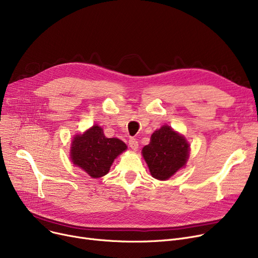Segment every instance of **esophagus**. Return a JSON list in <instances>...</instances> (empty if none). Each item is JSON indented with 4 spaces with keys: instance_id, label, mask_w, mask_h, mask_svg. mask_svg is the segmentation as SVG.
<instances>
[{
    "instance_id": "1",
    "label": "esophagus",
    "mask_w": 258,
    "mask_h": 258,
    "mask_svg": "<svg viewBox=\"0 0 258 258\" xmlns=\"http://www.w3.org/2000/svg\"><path fill=\"white\" fill-rule=\"evenodd\" d=\"M128 145H130V147L132 148L133 151H137V150H138V147H139V143H138V141H137L136 139H134V138L130 139V141H128Z\"/></svg>"
}]
</instances>
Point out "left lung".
Listing matches in <instances>:
<instances>
[{
    "instance_id": "8db88e82",
    "label": "left lung",
    "mask_w": 258,
    "mask_h": 258,
    "mask_svg": "<svg viewBox=\"0 0 258 258\" xmlns=\"http://www.w3.org/2000/svg\"><path fill=\"white\" fill-rule=\"evenodd\" d=\"M142 156L153 177L165 181L185 166L189 144L182 135L163 125L154 132L150 144L143 147Z\"/></svg>"
}]
</instances>
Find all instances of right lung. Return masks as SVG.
I'll list each match as a JSON object with an SVG mask.
<instances>
[{"mask_svg": "<svg viewBox=\"0 0 258 258\" xmlns=\"http://www.w3.org/2000/svg\"><path fill=\"white\" fill-rule=\"evenodd\" d=\"M127 148L118 138H106L97 124L72 140L70 158L73 164L91 178H100L110 170L114 160Z\"/></svg>", "mask_w": 258, "mask_h": 258, "instance_id": "obj_1", "label": "right lung"}]
</instances>
